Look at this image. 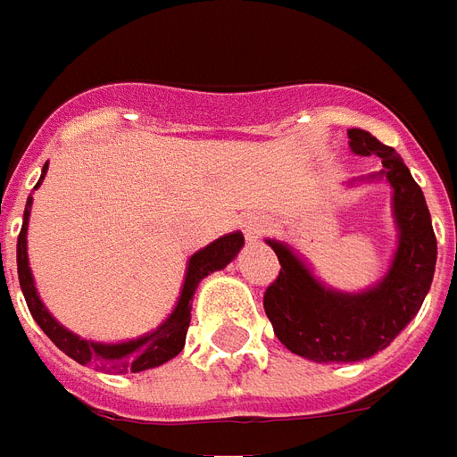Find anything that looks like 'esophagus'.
Listing matches in <instances>:
<instances>
[{
    "mask_svg": "<svg viewBox=\"0 0 457 457\" xmlns=\"http://www.w3.org/2000/svg\"><path fill=\"white\" fill-rule=\"evenodd\" d=\"M265 234V223L263 221H248L245 223V238L248 241H258L261 236Z\"/></svg>",
    "mask_w": 457,
    "mask_h": 457,
    "instance_id": "obj_1",
    "label": "esophagus"
}]
</instances>
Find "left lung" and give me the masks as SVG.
Instances as JSON below:
<instances>
[{
  "label": "left lung",
  "mask_w": 457,
  "mask_h": 457,
  "mask_svg": "<svg viewBox=\"0 0 457 457\" xmlns=\"http://www.w3.org/2000/svg\"><path fill=\"white\" fill-rule=\"evenodd\" d=\"M347 135L354 154L381 160V170L352 179L349 187L381 179L391 187L396 251L386 273L359 293L335 290L312 273L293 245L265 238L280 261L278 280L265 290V315L293 354L317 364H352L389 347L423 305L438 258L426 196L399 152L359 128Z\"/></svg>",
  "instance_id": "left-lung-1"
}]
</instances>
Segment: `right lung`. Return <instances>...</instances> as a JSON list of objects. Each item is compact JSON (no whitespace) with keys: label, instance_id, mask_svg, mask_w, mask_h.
I'll return each instance as SVG.
<instances>
[{"label":"right lung","instance_id":"add662e5","mask_svg":"<svg viewBox=\"0 0 457 457\" xmlns=\"http://www.w3.org/2000/svg\"><path fill=\"white\" fill-rule=\"evenodd\" d=\"M48 170V162L44 164L41 179ZM38 179V184H41ZM37 184V187H38ZM34 187V189H37ZM31 196L27 199V209H24V223H21V234L16 241V270H19V286L21 293L27 297V305L31 317L37 320V325L46 332V337L56 345L63 354L71 359H76L79 364H96L100 369L108 371H145V369H154L170 361L171 357H177L184 349L187 342V329L192 322V300L196 287L202 283L206 275H212L213 270H221L226 265L234 261L238 251L244 248V234L234 231L226 234L221 238H216L209 245H204L202 251L189 258L187 263V273H184L182 290L177 297V305L171 307V312L167 320L157 325L152 332H145L137 339H125V342H93L71 332L68 327L58 322L56 317L48 312V307L44 305V300L38 297L37 283H34V273L29 268V253H27V231H29V216H31ZM4 270V265H2Z\"/></svg>","mask_w":457,"mask_h":457}]
</instances>
